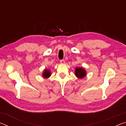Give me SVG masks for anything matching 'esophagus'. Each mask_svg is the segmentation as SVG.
Instances as JSON below:
<instances>
[{
  "mask_svg": "<svg viewBox=\"0 0 126 126\" xmlns=\"http://www.w3.org/2000/svg\"><path fill=\"white\" fill-rule=\"evenodd\" d=\"M60 63L61 64H65V61L64 60H61L60 61Z\"/></svg>",
  "mask_w": 126,
  "mask_h": 126,
  "instance_id": "obj_1",
  "label": "esophagus"
}]
</instances>
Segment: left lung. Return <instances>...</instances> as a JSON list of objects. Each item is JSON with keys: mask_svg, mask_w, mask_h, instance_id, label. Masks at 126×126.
Instances as JSON below:
<instances>
[{"mask_svg": "<svg viewBox=\"0 0 126 126\" xmlns=\"http://www.w3.org/2000/svg\"><path fill=\"white\" fill-rule=\"evenodd\" d=\"M74 74L77 78L82 79L86 76L87 72L84 68L83 67H76L75 68Z\"/></svg>", "mask_w": 126, "mask_h": 126, "instance_id": "left-lung-1", "label": "left lung"}]
</instances>
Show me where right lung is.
<instances>
[{
    "label": "right lung",
    "mask_w": 126,
    "mask_h": 126,
    "mask_svg": "<svg viewBox=\"0 0 126 126\" xmlns=\"http://www.w3.org/2000/svg\"><path fill=\"white\" fill-rule=\"evenodd\" d=\"M51 76V72L49 69H45L42 73V77L44 78H48Z\"/></svg>",
    "instance_id": "right-lung-1"
}]
</instances>
